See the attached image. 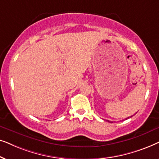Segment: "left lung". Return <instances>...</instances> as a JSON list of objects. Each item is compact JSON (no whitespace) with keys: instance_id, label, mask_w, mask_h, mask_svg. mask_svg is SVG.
I'll return each instance as SVG.
<instances>
[{"instance_id":"8db88e82","label":"left lung","mask_w":159,"mask_h":159,"mask_svg":"<svg viewBox=\"0 0 159 159\" xmlns=\"http://www.w3.org/2000/svg\"><path fill=\"white\" fill-rule=\"evenodd\" d=\"M130 117H131V116H130ZM128 118H129V117H128ZM128 118H127V119H128Z\"/></svg>"}]
</instances>
